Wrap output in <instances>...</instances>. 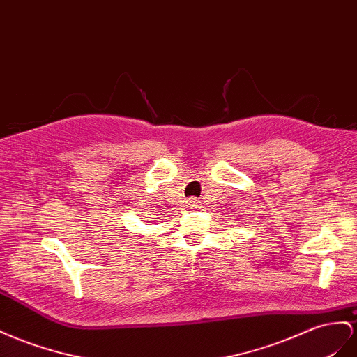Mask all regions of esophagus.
<instances>
[{
    "label": "esophagus",
    "instance_id": "34e87169",
    "mask_svg": "<svg viewBox=\"0 0 357 357\" xmlns=\"http://www.w3.org/2000/svg\"><path fill=\"white\" fill-rule=\"evenodd\" d=\"M194 206H198V199L197 198H194V197H192V198H188L186 199V207H194Z\"/></svg>",
    "mask_w": 357,
    "mask_h": 357
}]
</instances>
